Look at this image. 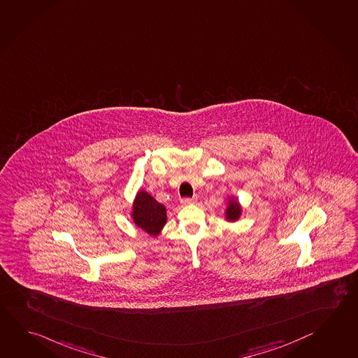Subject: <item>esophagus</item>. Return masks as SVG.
<instances>
[{"instance_id": "esophagus-1", "label": "esophagus", "mask_w": 358, "mask_h": 358, "mask_svg": "<svg viewBox=\"0 0 358 358\" xmlns=\"http://www.w3.org/2000/svg\"><path fill=\"white\" fill-rule=\"evenodd\" d=\"M180 203H182V206H189V204H193V203H195V199L194 198H182Z\"/></svg>"}]
</instances>
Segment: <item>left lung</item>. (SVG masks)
<instances>
[{
    "label": "left lung",
    "mask_w": 358,
    "mask_h": 358,
    "mask_svg": "<svg viewBox=\"0 0 358 358\" xmlns=\"http://www.w3.org/2000/svg\"><path fill=\"white\" fill-rule=\"evenodd\" d=\"M226 220L229 222L237 221L241 217L242 213V208H241L240 203L237 202L236 199H229L228 202L227 209H226Z\"/></svg>",
    "instance_id": "8db88e82"
}]
</instances>
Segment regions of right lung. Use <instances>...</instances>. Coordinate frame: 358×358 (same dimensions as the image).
I'll return each mask as SVG.
<instances>
[{
	"label": "right lung",
	"instance_id": "add662e5",
	"mask_svg": "<svg viewBox=\"0 0 358 358\" xmlns=\"http://www.w3.org/2000/svg\"><path fill=\"white\" fill-rule=\"evenodd\" d=\"M131 217L137 227L155 237L166 223V208L148 192L140 190L132 204Z\"/></svg>",
	"mask_w": 358,
	"mask_h": 358
}]
</instances>
